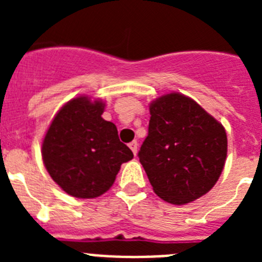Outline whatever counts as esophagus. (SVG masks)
Segmentation results:
<instances>
[{"instance_id": "1", "label": "esophagus", "mask_w": 262, "mask_h": 262, "mask_svg": "<svg viewBox=\"0 0 262 262\" xmlns=\"http://www.w3.org/2000/svg\"><path fill=\"white\" fill-rule=\"evenodd\" d=\"M128 145H129V148H131V151L134 152V155L138 154V147H139V144H138V142H136V140H134V142H131Z\"/></svg>"}]
</instances>
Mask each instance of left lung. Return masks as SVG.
I'll return each mask as SVG.
<instances>
[{"label": "left lung", "instance_id": "8db88e82", "mask_svg": "<svg viewBox=\"0 0 262 262\" xmlns=\"http://www.w3.org/2000/svg\"><path fill=\"white\" fill-rule=\"evenodd\" d=\"M149 113L139 160L155 193L173 205L209 193L226 163L227 134L222 123L180 93L155 99Z\"/></svg>", "mask_w": 262, "mask_h": 262}]
</instances>
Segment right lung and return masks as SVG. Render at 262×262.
Segmentation results:
<instances>
[{
	"mask_svg": "<svg viewBox=\"0 0 262 262\" xmlns=\"http://www.w3.org/2000/svg\"><path fill=\"white\" fill-rule=\"evenodd\" d=\"M101 99L80 96L55 115L41 144V157L52 180L76 198H96L113 186L120 165L134 157L119 140L114 123L101 115Z\"/></svg>",
	"mask_w": 262,
	"mask_h": 262,
	"instance_id": "1",
	"label": "right lung"
}]
</instances>
